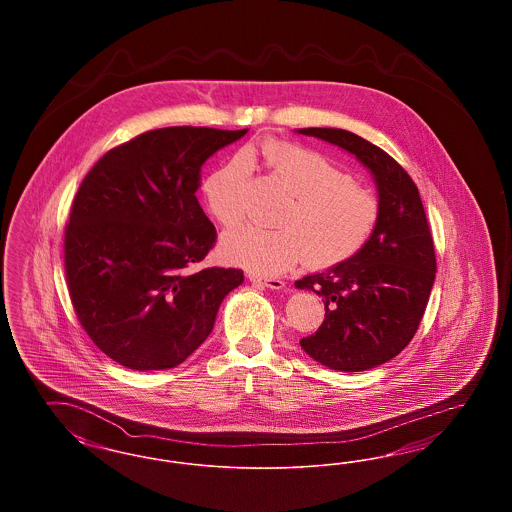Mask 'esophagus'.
I'll return each instance as SVG.
<instances>
[{
	"label": "esophagus",
	"instance_id": "obj_1",
	"mask_svg": "<svg viewBox=\"0 0 512 512\" xmlns=\"http://www.w3.org/2000/svg\"><path fill=\"white\" fill-rule=\"evenodd\" d=\"M249 280L259 282V284L267 286L270 290H282V288H286V282L280 280V278H276V276H249Z\"/></svg>",
	"mask_w": 512,
	"mask_h": 512
}]
</instances>
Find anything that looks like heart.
Returning a JSON list of instances; mask_svg holds the SVG:
<instances>
[{"mask_svg":"<svg viewBox=\"0 0 512 512\" xmlns=\"http://www.w3.org/2000/svg\"><path fill=\"white\" fill-rule=\"evenodd\" d=\"M253 161L276 172L295 199L280 219L282 228L245 224L226 234L228 261L257 274H280L305 257L313 267H336L365 249L380 220L378 199L322 153L280 140L245 147L205 180L207 207L222 226L244 219Z\"/></svg>","mask_w":512,"mask_h":512,"instance_id":"b5f03b06","label":"heart"}]
</instances>
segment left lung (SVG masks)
I'll list each match as a JSON object with an SVG mask.
<instances>
[{
	"label": "left lung",
	"instance_id": "obj_1",
	"mask_svg": "<svg viewBox=\"0 0 512 512\" xmlns=\"http://www.w3.org/2000/svg\"><path fill=\"white\" fill-rule=\"evenodd\" d=\"M353 153L378 186L380 220L351 261L295 282L324 301V322L299 341L328 368L361 372L384 365L413 340L436 280V251L413 178L365 138L341 128H299Z\"/></svg>",
	"mask_w": 512,
	"mask_h": 512
}]
</instances>
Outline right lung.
Returning <instances> with one entry per match:
<instances>
[{"mask_svg":"<svg viewBox=\"0 0 512 512\" xmlns=\"http://www.w3.org/2000/svg\"><path fill=\"white\" fill-rule=\"evenodd\" d=\"M245 132L149 130L84 176L65 226L67 286L82 328L119 365L184 363L244 282L240 268H195L217 242L195 192L203 163Z\"/></svg>","mask_w":512,"mask_h":512,"instance_id":"right-lung-1","label":"right lung"}]
</instances>
